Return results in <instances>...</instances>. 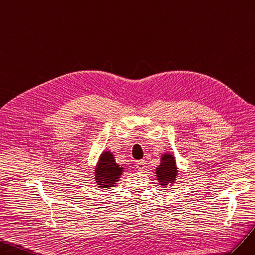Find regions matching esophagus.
<instances>
[{"instance_id":"esophagus-1","label":"esophagus","mask_w":255,"mask_h":255,"mask_svg":"<svg viewBox=\"0 0 255 255\" xmlns=\"http://www.w3.org/2000/svg\"><path fill=\"white\" fill-rule=\"evenodd\" d=\"M145 161L144 160H139V161H136V163H135V166H136V169L139 170V171H144V169H145Z\"/></svg>"}]
</instances>
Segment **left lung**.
<instances>
[{"instance_id":"1","label":"left lung","mask_w":255,"mask_h":255,"mask_svg":"<svg viewBox=\"0 0 255 255\" xmlns=\"http://www.w3.org/2000/svg\"><path fill=\"white\" fill-rule=\"evenodd\" d=\"M155 176L162 188L172 187L176 183L178 168L173 152L164 151L160 157V163L155 169Z\"/></svg>"}]
</instances>
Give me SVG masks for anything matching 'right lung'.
Wrapping results in <instances>:
<instances>
[{"mask_svg": "<svg viewBox=\"0 0 255 255\" xmlns=\"http://www.w3.org/2000/svg\"><path fill=\"white\" fill-rule=\"evenodd\" d=\"M124 170L125 168L116 163L113 152L110 151V149H106L101 152L98 158L95 170H94V180L98 188L108 190V189L116 187Z\"/></svg>", "mask_w": 255, "mask_h": 255, "instance_id": "obj_1", "label": "right lung"}]
</instances>
